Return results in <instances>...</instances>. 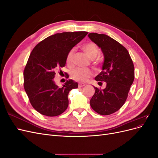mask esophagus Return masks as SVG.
Masks as SVG:
<instances>
[{
	"instance_id": "1",
	"label": "esophagus",
	"mask_w": 158,
	"mask_h": 158,
	"mask_svg": "<svg viewBox=\"0 0 158 158\" xmlns=\"http://www.w3.org/2000/svg\"><path fill=\"white\" fill-rule=\"evenodd\" d=\"M85 84L84 83H80L79 84H78V87L79 88H82V87H84V86H85Z\"/></svg>"
}]
</instances>
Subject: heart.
<instances>
[{"label": "heart", "mask_w": 158, "mask_h": 158, "mask_svg": "<svg viewBox=\"0 0 158 158\" xmlns=\"http://www.w3.org/2000/svg\"><path fill=\"white\" fill-rule=\"evenodd\" d=\"M82 48L83 51L85 52V53L86 54V55L91 59H94L99 53V49L97 45L92 42H88L84 44L82 47ZM74 52L75 49L74 48L72 49L69 51L67 56H66V64L70 66V67H72L74 64L73 58ZM92 74L93 73L91 70L80 68L74 69L71 73L72 77L76 80L80 81V82H85V81H86L89 78H90L91 76H92Z\"/></svg>", "instance_id": "1"}]
</instances>
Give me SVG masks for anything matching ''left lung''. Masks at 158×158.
Listing matches in <instances>:
<instances>
[{
    "mask_svg": "<svg viewBox=\"0 0 158 158\" xmlns=\"http://www.w3.org/2000/svg\"><path fill=\"white\" fill-rule=\"evenodd\" d=\"M88 37L100 49L104 56L102 71L95 80L106 82V88L96 87L89 104L94 111L102 115H109L123 106L135 79V69L127 49L106 34L90 33Z\"/></svg>",
    "mask_w": 158,
    "mask_h": 158,
    "instance_id": "8db88e82",
    "label": "left lung"
}]
</instances>
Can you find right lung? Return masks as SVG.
<instances>
[{"label": "right lung", "mask_w": 158, "mask_h": 158, "mask_svg": "<svg viewBox=\"0 0 158 158\" xmlns=\"http://www.w3.org/2000/svg\"><path fill=\"white\" fill-rule=\"evenodd\" d=\"M88 33H56L41 41L32 50L23 71V85L32 107L41 114L58 116L67 109L69 93L78 85L69 80L59 88L53 80L55 71L64 67L69 51Z\"/></svg>", "instance_id": "obj_1"}]
</instances>
